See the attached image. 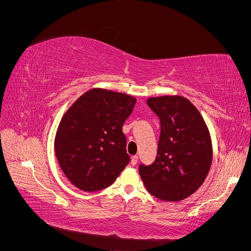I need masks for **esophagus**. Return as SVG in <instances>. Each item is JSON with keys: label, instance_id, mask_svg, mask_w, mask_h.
<instances>
[{"label": "esophagus", "instance_id": "esophagus-1", "mask_svg": "<svg viewBox=\"0 0 251 251\" xmlns=\"http://www.w3.org/2000/svg\"><path fill=\"white\" fill-rule=\"evenodd\" d=\"M137 162H138V157H137V156H133V157L131 158V164H132V165H135Z\"/></svg>", "mask_w": 251, "mask_h": 251}]
</instances>
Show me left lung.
Returning a JSON list of instances; mask_svg holds the SVG:
<instances>
[{
  "mask_svg": "<svg viewBox=\"0 0 251 251\" xmlns=\"http://www.w3.org/2000/svg\"><path fill=\"white\" fill-rule=\"evenodd\" d=\"M149 107L160 119L155 161L139 165L148 192L163 201H181L198 189L212 161L208 127L200 112L179 95L150 97Z\"/></svg>",
  "mask_w": 251,
  "mask_h": 251,
  "instance_id": "1",
  "label": "left lung"
}]
</instances>
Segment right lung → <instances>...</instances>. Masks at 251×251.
<instances>
[{"label":"right lung","instance_id":"obj_1","mask_svg":"<svg viewBox=\"0 0 251 251\" xmlns=\"http://www.w3.org/2000/svg\"><path fill=\"white\" fill-rule=\"evenodd\" d=\"M136 98L94 88L83 93L64 114L54 149L60 169L83 192L110 186L130 162L123 126Z\"/></svg>","mask_w":251,"mask_h":251}]
</instances>
